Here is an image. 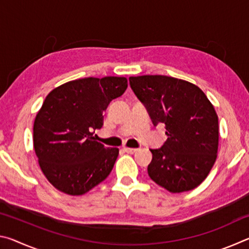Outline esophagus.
Here are the masks:
<instances>
[{
    "label": "esophagus",
    "instance_id": "esophagus-1",
    "mask_svg": "<svg viewBox=\"0 0 249 249\" xmlns=\"http://www.w3.org/2000/svg\"><path fill=\"white\" fill-rule=\"evenodd\" d=\"M124 150L128 154H134V153H136V151H137L136 148H129V147H124Z\"/></svg>",
    "mask_w": 249,
    "mask_h": 249
}]
</instances>
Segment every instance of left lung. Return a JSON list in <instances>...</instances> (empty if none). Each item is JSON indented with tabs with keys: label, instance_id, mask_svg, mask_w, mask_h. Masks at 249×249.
<instances>
[{
	"label": "left lung",
	"instance_id": "8db88e82",
	"mask_svg": "<svg viewBox=\"0 0 249 249\" xmlns=\"http://www.w3.org/2000/svg\"><path fill=\"white\" fill-rule=\"evenodd\" d=\"M155 126L165 124L162 147L150 149V179L171 193L190 191L203 182L215 162L218 117L199 87L161 74L129 77Z\"/></svg>",
	"mask_w": 249,
	"mask_h": 249
}]
</instances>
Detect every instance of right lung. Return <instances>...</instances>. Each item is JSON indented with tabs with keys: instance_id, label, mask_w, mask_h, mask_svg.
I'll list each match as a JSON object with an SVG mask.
<instances>
[{
	"instance_id": "1",
	"label": "right lung",
	"mask_w": 249,
	"mask_h": 249,
	"mask_svg": "<svg viewBox=\"0 0 249 249\" xmlns=\"http://www.w3.org/2000/svg\"><path fill=\"white\" fill-rule=\"evenodd\" d=\"M127 89L125 77H89L66 82L46 96L33 128L44 176L57 190L83 196L107 178L119 148L95 141L103 112Z\"/></svg>"
}]
</instances>
